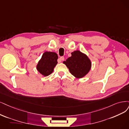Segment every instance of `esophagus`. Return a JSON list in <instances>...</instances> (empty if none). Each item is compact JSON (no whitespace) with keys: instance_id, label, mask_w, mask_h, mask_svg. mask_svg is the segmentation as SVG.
I'll return each instance as SVG.
<instances>
[{"instance_id":"esophagus-1","label":"esophagus","mask_w":129,"mask_h":129,"mask_svg":"<svg viewBox=\"0 0 129 129\" xmlns=\"http://www.w3.org/2000/svg\"><path fill=\"white\" fill-rule=\"evenodd\" d=\"M60 60H62V61L64 60V57H63V56L60 57Z\"/></svg>"}]
</instances>
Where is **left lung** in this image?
<instances>
[{"mask_svg": "<svg viewBox=\"0 0 129 129\" xmlns=\"http://www.w3.org/2000/svg\"><path fill=\"white\" fill-rule=\"evenodd\" d=\"M71 55L63 63L75 77L81 78L89 72L91 66V61L87 55L79 50L73 51Z\"/></svg>", "mask_w": 129, "mask_h": 129, "instance_id": "left-lung-1", "label": "left lung"}]
</instances>
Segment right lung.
I'll return each mask as SVG.
<instances>
[{
    "label": "right lung",
    "mask_w": 129,
    "mask_h": 129,
    "mask_svg": "<svg viewBox=\"0 0 129 129\" xmlns=\"http://www.w3.org/2000/svg\"><path fill=\"white\" fill-rule=\"evenodd\" d=\"M57 59L58 56L55 52H45L38 62L37 66L38 71L43 75H49L53 72L54 69L57 64Z\"/></svg>",
    "instance_id": "right-lung-1"
}]
</instances>
